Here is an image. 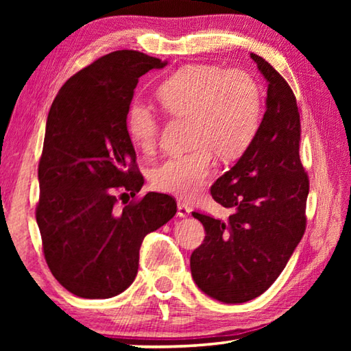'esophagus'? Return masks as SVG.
Masks as SVG:
<instances>
[{
	"instance_id": "34e87169",
	"label": "esophagus",
	"mask_w": 351,
	"mask_h": 351,
	"mask_svg": "<svg viewBox=\"0 0 351 351\" xmlns=\"http://www.w3.org/2000/svg\"><path fill=\"white\" fill-rule=\"evenodd\" d=\"M178 215L181 218H186L190 215V207L184 203V201H178Z\"/></svg>"
}]
</instances>
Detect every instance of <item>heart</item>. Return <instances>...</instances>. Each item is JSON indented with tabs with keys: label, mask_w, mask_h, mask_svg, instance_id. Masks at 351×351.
I'll return each instance as SVG.
<instances>
[{
	"label": "heart",
	"mask_w": 351,
	"mask_h": 351,
	"mask_svg": "<svg viewBox=\"0 0 351 351\" xmlns=\"http://www.w3.org/2000/svg\"><path fill=\"white\" fill-rule=\"evenodd\" d=\"M154 96L169 114L189 117L192 144L153 169L152 186L159 192L195 197L210 180L217 153L223 159L240 156L260 128V86L243 69L189 64L159 83ZM127 132L141 150L156 145L159 121L145 100L134 99L128 105Z\"/></svg>",
	"instance_id": "heart-1"
}]
</instances>
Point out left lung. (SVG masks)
<instances>
[{"label":"left lung","instance_id":"left-lung-1","mask_svg":"<svg viewBox=\"0 0 351 351\" xmlns=\"http://www.w3.org/2000/svg\"><path fill=\"white\" fill-rule=\"evenodd\" d=\"M268 82L266 111L251 145L210 189L232 209L226 221L193 212L204 226L190 271L204 294L243 304L263 294L285 269L305 232L308 175L300 162V111L287 80L257 54Z\"/></svg>","mask_w":351,"mask_h":351}]
</instances>
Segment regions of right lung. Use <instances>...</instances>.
<instances>
[{
    "label": "right lung",
    "mask_w": 351,
    "mask_h": 351,
    "mask_svg": "<svg viewBox=\"0 0 351 351\" xmlns=\"http://www.w3.org/2000/svg\"><path fill=\"white\" fill-rule=\"evenodd\" d=\"M167 62L114 51L74 74L47 114L35 210L58 283L83 299H110L133 283L147 234L175 217L170 195L139 192L144 176L127 132L139 77ZM121 199L126 206L117 210Z\"/></svg>",
    "instance_id": "obj_1"
}]
</instances>
